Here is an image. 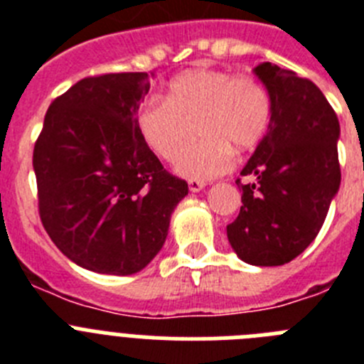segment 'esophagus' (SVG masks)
Here are the masks:
<instances>
[{
    "label": "esophagus",
    "mask_w": 364,
    "mask_h": 364,
    "mask_svg": "<svg viewBox=\"0 0 364 364\" xmlns=\"http://www.w3.org/2000/svg\"><path fill=\"white\" fill-rule=\"evenodd\" d=\"M188 186H189V189H191L193 193H197V191H200L202 188H205V180H200V178H189Z\"/></svg>",
    "instance_id": "obj_1"
}]
</instances>
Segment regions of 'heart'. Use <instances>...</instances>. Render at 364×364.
I'll return each instance as SVG.
<instances>
[{
  "label": "heart",
  "mask_w": 364,
  "mask_h": 364,
  "mask_svg": "<svg viewBox=\"0 0 364 364\" xmlns=\"http://www.w3.org/2000/svg\"><path fill=\"white\" fill-rule=\"evenodd\" d=\"M273 104L255 76L222 69H191L167 83L164 102L144 100L134 112L138 136L151 154L173 162L184 144L188 124L202 138L182 151L176 171L188 178H213L230 171L233 147L252 149L266 136Z\"/></svg>",
  "instance_id": "heart-1"
}]
</instances>
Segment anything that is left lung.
Masks as SVG:
<instances>
[{
	"instance_id": "left-lung-1",
	"label": "left lung",
	"mask_w": 364,
	"mask_h": 364,
	"mask_svg": "<svg viewBox=\"0 0 364 364\" xmlns=\"http://www.w3.org/2000/svg\"><path fill=\"white\" fill-rule=\"evenodd\" d=\"M255 74L272 96V124L240 171L252 182L237 178L242 205L226 230L244 262L281 266L317 237L339 189V120L308 78L269 62Z\"/></svg>"
}]
</instances>
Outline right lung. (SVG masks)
Listing matches in <instances>:
<instances>
[{"label": "right lung", "mask_w": 364, "mask_h": 364, "mask_svg": "<svg viewBox=\"0 0 364 364\" xmlns=\"http://www.w3.org/2000/svg\"><path fill=\"white\" fill-rule=\"evenodd\" d=\"M147 73L87 76L47 109L32 166L41 224L85 269L131 275L166 242L188 182L164 169L138 136Z\"/></svg>", "instance_id": "obj_1"}]
</instances>
